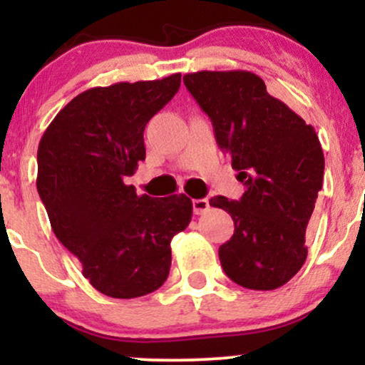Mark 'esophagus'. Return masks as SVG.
<instances>
[{
  "mask_svg": "<svg viewBox=\"0 0 365 365\" xmlns=\"http://www.w3.org/2000/svg\"><path fill=\"white\" fill-rule=\"evenodd\" d=\"M192 206H194L195 215H204L209 211V200L207 199H194L192 200Z\"/></svg>",
  "mask_w": 365,
  "mask_h": 365,
  "instance_id": "esophagus-1",
  "label": "esophagus"
}]
</instances>
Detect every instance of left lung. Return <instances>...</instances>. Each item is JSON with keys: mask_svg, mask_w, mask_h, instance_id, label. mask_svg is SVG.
Here are the masks:
<instances>
[{"mask_svg": "<svg viewBox=\"0 0 365 365\" xmlns=\"http://www.w3.org/2000/svg\"><path fill=\"white\" fill-rule=\"evenodd\" d=\"M183 83L211 118L217 145L247 190L209 204L230 212L235 232L220 247L232 282L250 290H274L300 271L307 257L305 230L324 177L316 130L267 94L255 73L197 72Z\"/></svg>", "mask_w": 365, "mask_h": 365, "instance_id": "1", "label": "left lung"}]
</instances>
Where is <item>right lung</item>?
Listing matches in <instances>:
<instances>
[{
    "instance_id": "add662e5",
    "label": "right lung",
    "mask_w": 365,
    "mask_h": 365,
    "mask_svg": "<svg viewBox=\"0 0 365 365\" xmlns=\"http://www.w3.org/2000/svg\"><path fill=\"white\" fill-rule=\"evenodd\" d=\"M180 81L173 73L82 92L39 142L37 192L54 235L92 287L113 299L158 290L170 274L171 238L192 220L187 195L154 199L125 183L145 159V125Z\"/></svg>"
}]
</instances>
